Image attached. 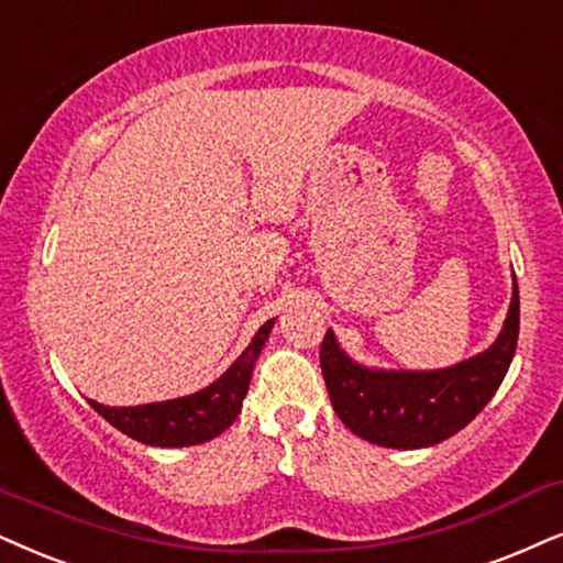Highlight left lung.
I'll return each mask as SVG.
<instances>
[{
  "mask_svg": "<svg viewBox=\"0 0 563 563\" xmlns=\"http://www.w3.org/2000/svg\"><path fill=\"white\" fill-rule=\"evenodd\" d=\"M515 277V275H511ZM519 334V290L499 338L473 358L431 372L374 368L353 361L327 330L319 364L338 418L355 437L389 450H423L465 429L496 395L509 372Z\"/></svg>",
  "mask_w": 563,
  "mask_h": 563,
  "instance_id": "obj_1",
  "label": "left lung"
}]
</instances>
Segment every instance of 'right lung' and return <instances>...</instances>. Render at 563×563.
Returning <instances> with one entry per match:
<instances>
[{"label": "right lung", "mask_w": 563, "mask_h": 563, "mask_svg": "<svg viewBox=\"0 0 563 563\" xmlns=\"http://www.w3.org/2000/svg\"><path fill=\"white\" fill-rule=\"evenodd\" d=\"M275 319H267L260 327L246 351L225 368L223 376L199 389L195 395L176 397L151 405H134V408H111L96 400H88L90 408L103 416L113 429L126 437L151 446H195L216 439L236 421L241 402L249 393L254 364H257L262 347H265Z\"/></svg>", "instance_id": "add662e5"}]
</instances>
